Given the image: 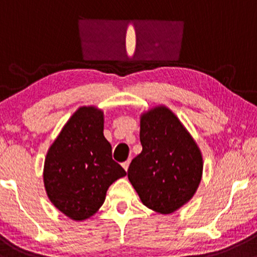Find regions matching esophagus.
Wrapping results in <instances>:
<instances>
[{
  "label": "esophagus",
  "mask_w": 257,
  "mask_h": 257,
  "mask_svg": "<svg viewBox=\"0 0 257 257\" xmlns=\"http://www.w3.org/2000/svg\"><path fill=\"white\" fill-rule=\"evenodd\" d=\"M130 163H131V161H130V160H126L125 163H122V167H123V169L126 170V171H127V169H128V165H130Z\"/></svg>",
  "instance_id": "esophagus-1"
}]
</instances>
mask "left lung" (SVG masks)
<instances>
[{"instance_id":"1","label":"left lung","mask_w":257,"mask_h":257,"mask_svg":"<svg viewBox=\"0 0 257 257\" xmlns=\"http://www.w3.org/2000/svg\"><path fill=\"white\" fill-rule=\"evenodd\" d=\"M140 140L142 152L130 164V182L147 207L172 214L197 192L203 176L200 149L164 105L141 115Z\"/></svg>"}]
</instances>
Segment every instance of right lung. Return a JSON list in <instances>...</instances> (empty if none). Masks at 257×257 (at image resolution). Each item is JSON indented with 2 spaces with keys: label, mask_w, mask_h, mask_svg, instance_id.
Here are the masks:
<instances>
[{
  "label": "right lung",
  "mask_w": 257,
  "mask_h": 257,
  "mask_svg": "<svg viewBox=\"0 0 257 257\" xmlns=\"http://www.w3.org/2000/svg\"><path fill=\"white\" fill-rule=\"evenodd\" d=\"M103 128L104 115L100 109L80 106L46 155V193L51 203L71 220L82 221L96 214L109 186L126 176L111 158V146Z\"/></svg>",
  "instance_id": "obj_1"
}]
</instances>
